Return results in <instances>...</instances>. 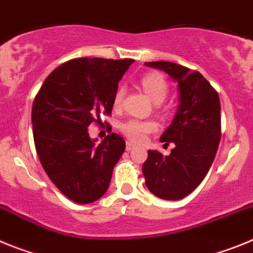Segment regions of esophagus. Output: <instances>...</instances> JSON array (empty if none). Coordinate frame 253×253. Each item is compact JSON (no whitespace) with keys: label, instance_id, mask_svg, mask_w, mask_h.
<instances>
[{"label":"esophagus","instance_id":"esophagus-1","mask_svg":"<svg viewBox=\"0 0 253 253\" xmlns=\"http://www.w3.org/2000/svg\"><path fill=\"white\" fill-rule=\"evenodd\" d=\"M135 144H134V143H131V142H126V151L128 152H130V151H133L134 148H135Z\"/></svg>","mask_w":253,"mask_h":253}]
</instances>
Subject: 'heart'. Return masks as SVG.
Segmentation results:
<instances>
[{
  "label": "heart",
  "mask_w": 253,
  "mask_h": 253,
  "mask_svg": "<svg viewBox=\"0 0 253 253\" xmlns=\"http://www.w3.org/2000/svg\"><path fill=\"white\" fill-rule=\"evenodd\" d=\"M140 86L144 90V92L148 95L149 99L156 104H161L166 99L169 93V84L166 80L160 73H147L140 80ZM125 90L124 87H119L114 95V106L120 107L124 100ZM157 129V124L152 120H138L131 119L122 124L123 133L131 140L135 142H142L146 139L149 133Z\"/></svg>",
  "instance_id": "1"
}]
</instances>
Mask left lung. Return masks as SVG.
I'll return each instance as SVG.
<instances>
[{"label":"left lung","instance_id":"obj_1","mask_svg":"<svg viewBox=\"0 0 253 253\" xmlns=\"http://www.w3.org/2000/svg\"><path fill=\"white\" fill-rule=\"evenodd\" d=\"M177 84L178 106L169 128L161 135L173 143L171 154L148 151L143 163L146 185L163 200H180L193 193L211 167L220 142V101L218 92L199 72L172 62H148Z\"/></svg>","mask_w":253,"mask_h":253}]
</instances>
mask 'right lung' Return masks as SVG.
Listing matches in <instances>:
<instances>
[{"instance_id": "1", "label": "right lung", "mask_w": 253, "mask_h": 253, "mask_svg": "<svg viewBox=\"0 0 253 253\" xmlns=\"http://www.w3.org/2000/svg\"><path fill=\"white\" fill-rule=\"evenodd\" d=\"M133 59L78 58L46 77L33 104L35 148L53 184L73 202L88 204L101 198L113 169L125 151L119 134L100 144L88 134L100 114H110L118 84Z\"/></svg>"}]
</instances>
